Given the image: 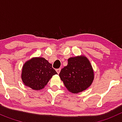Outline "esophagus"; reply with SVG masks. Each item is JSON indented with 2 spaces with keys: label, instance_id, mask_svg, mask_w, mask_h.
<instances>
[{
  "label": "esophagus",
  "instance_id": "1",
  "mask_svg": "<svg viewBox=\"0 0 122 122\" xmlns=\"http://www.w3.org/2000/svg\"><path fill=\"white\" fill-rule=\"evenodd\" d=\"M60 71H61V69H60V68H58V69H57V70H56V71H57V73L58 74H59V73H60Z\"/></svg>",
  "mask_w": 122,
  "mask_h": 122
}]
</instances>
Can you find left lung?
Instances as JSON below:
<instances>
[{
    "label": "left lung",
    "instance_id": "left-lung-1",
    "mask_svg": "<svg viewBox=\"0 0 122 122\" xmlns=\"http://www.w3.org/2000/svg\"><path fill=\"white\" fill-rule=\"evenodd\" d=\"M59 76L70 92L78 93L91 86L94 71L89 59L79 56L68 59V65L61 70Z\"/></svg>",
    "mask_w": 122,
    "mask_h": 122
}]
</instances>
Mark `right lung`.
Returning <instances> with one entry per match:
<instances>
[{"mask_svg": "<svg viewBox=\"0 0 122 122\" xmlns=\"http://www.w3.org/2000/svg\"><path fill=\"white\" fill-rule=\"evenodd\" d=\"M57 74L48 60L43 57H33L25 62L21 79L24 84L33 90H40L47 85L52 76Z\"/></svg>", "mask_w": 122, "mask_h": 122, "instance_id": "1", "label": "right lung"}]
</instances>
